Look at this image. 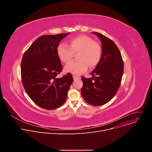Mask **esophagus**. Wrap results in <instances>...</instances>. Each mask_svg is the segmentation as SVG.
<instances>
[{
	"mask_svg": "<svg viewBox=\"0 0 152 152\" xmlns=\"http://www.w3.org/2000/svg\"><path fill=\"white\" fill-rule=\"evenodd\" d=\"M73 79L74 80H77V79H80V77H79V76H77L76 75H73Z\"/></svg>",
	"mask_w": 152,
	"mask_h": 152,
	"instance_id": "esophagus-1",
	"label": "esophagus"
}]
</instances>
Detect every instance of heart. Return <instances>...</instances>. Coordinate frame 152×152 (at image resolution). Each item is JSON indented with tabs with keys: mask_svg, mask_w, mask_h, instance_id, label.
I'll return each instance as SVG.
<instances>
[{
	"mask_svg": "<svg viewBox=\"0 0 152 152\" xmlns=\"http://www.w3.org/2000/svg\"><path fill=\"white\" fill-rule=\"evenodd\" d=\"M79 61L68 64L65 67L66 72L74 75H79L85 72L88 69L97 66L102 56V48L97 42L86 35H79L70 40L69 46L61 43L57 48V54L64 63H69L74 56V53L79 52Z\"/></svg>",
	"mask_w": 152,
	"mask_h": 152,
	"instance_id": "b5f03b06",
	"label": "heart"
}]
</instances>
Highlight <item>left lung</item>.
I'll return each instance as SVG.
<instances>
[{"instance_id":"8db88e82","label":"left lung","mask_w":152,"mask_h":152,"mask_svg":"<svg viewBox=\"0 0 152 152\" xmlns=\"http://www.w3.org/2000/svg\"><path fill=\"white\" fill-rule=\"evenodd\" d=\"M100 39L102 53L100 61L91 72L92 78L82 77L81 94L84 100L93 106L110 102L117 93L121 82L124 63L115 42L100 33L93 32Z\"/></svg>"}]
</instances>
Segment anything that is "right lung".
<instances>
[{"mask_svg": "<svg viewBox=\"0 0 152 152\" xmlns=\"http://www.w3.org/2000/svg\"><path fill=\"white\" fill-rule=\"evenodd\" d=\"M69 33L38 37L24 53L21 62V77L24 88L38 106L52 110L66 100L73 81L68 73L57 78L62 70L57 54L59 42Z\"/></svg>", "mask_w": 152, "mask_h": 152, "instance_id": "obj_1", "label": "right lung"}]
</instances>
